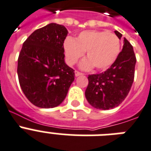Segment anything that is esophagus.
<instances>
[{
	"instance_id": "obj_1",
	"label": "esophagus",
	"mask_w": 151,
	"mask_h": 151,
	"mask_svg": "<svg viewBox=\"0 0 151 151\" xmlns=\"http://www.w3.org/2000/svg\"><path fill=\"white\" fill-rule=\"evenodd\" d=\"M74 73H75V76H76V77H78V76L83 75V74H84V73H81V72H79V71H77V70H75V72H74Z\"/></svg>"
}]
</instances>
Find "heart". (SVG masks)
Masks as SVG:
<instances>
[{"mask_svg":"<svg viewBox=\"0 0 151 151\" xmlns=\"http://www.w3.org/2000/svg\"><path fill=\"white\" fill-rule=\"evenodd\" d=\"M63 50L68 64H75L86 51L88 58L80 63V67L84 70L94 67L98 70H105L118 58L121 44L118 36L113 33L90 30L81 32L75 40L67 38Z\"/></svg>","mask_w":151,"mask_h":151,"instance_id":"obj_1","label":"heart"}]
</instances>
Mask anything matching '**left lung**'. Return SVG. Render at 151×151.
Masks as SVG:
<instances>
[{
	"mask_svg": "<svg viewBox=\"0 0 151 151\" xmlns=\"http://www.w3.org/2000/svg\"><path fill=\"white\" fill-rule=\"evenodd\" d=\"M119 40L122 34L115 31ZM137 62L133 48L126 38L118 58L105 72L88 76L85 97L95 109L108 110L118 106L127 98L134 79Z\"/></svg>",
	"mask_w": 151,
	"mask_h": 151,
	"instance_id": "left-lung-1",
	"label": "left lung"
}]
</instances>
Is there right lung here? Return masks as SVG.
<instances>
[{
  "instance_id": "add662e5",
  "label": "right lung",
  "mask_w": 151,
  "mask_h": 151,
  "mask_svg": "<svg viewBox=\"0 0 151 151\" xmlns=\"http://www.w3.org/2000/svg\"><path fill=\"white\" fill-rule=\"evenodd\" d=\"M68 31L50 23L24 42L18 60V81L30 102L42 109L60 105L74 81V70L64 61L63 42Z\"/></svg>"
}]
</instances>
